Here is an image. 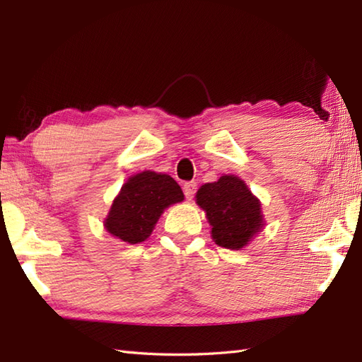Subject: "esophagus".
Segmentation results:
<instances>
[{"instance_id": "1", "label": "esophagus", "mask_w": 362, "mask_h": 362, "mask_svg": "<svg viewBox=\"0 0 362 362\" xmlns=\"http://www.w3.org/2000/svg\"><path fill=\"white\" fill-rule=\"evenodd\" d=\"M196 189H197L196 182H187L185 185H183V194H185L187 199H193L196 194Z\"/></svg>"}]
</instances>
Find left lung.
<instances>
[{"label": "left lung", "instance_id": "1", "mask_svg": "<svg viewBox=\"0 0 362 362\" xmlns=\"http://www.w3.org/2000/svg\"><path fill=\"white\" fill-rule=\"evenodd\" d=\"M196 201L206 211L211 236L221 247L240 250L263 227L258 199L235 175L205 183L199 188Z\"/></svg>", "mask_w": 362, "mask_h": 362}]
</instances>
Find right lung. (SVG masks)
I'll use <instances>...</instances> for the list:
<instances>
[{"label": "right lung", "instance_id": "obj_1", "mask_svg": "<svg viewBox=\"0 0 362 362\" xmlns=\"http://www.w3.org/2000/svg\"><path fill=\"white\" fill-rule=\"evenodd\" d=\"M182 201V189L171 175L144 171L122 185L105 219V228L124 243H141L166 206Z\"/></svg>", "mask_w": 362, "mask_h": 362}]
</instances>
